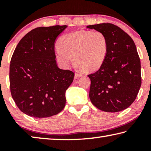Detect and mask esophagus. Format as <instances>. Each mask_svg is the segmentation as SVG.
Wrapping results in <instances>:
<instances>
[{"instance_id": "1", "label": "esophagus", "mask_w": 151, "mask_h": 151, "mask_svg": "<svg viewBox=\"0 0 151 151\" xmlns=\"http://www.w3.org/2000/svg\"><path fill=\"white\" fill-rule=\"evenodd\" d=\"M83 76V75H82V74H81V73H79V72H76V73H75V78L81 77V76Z\"/></svg>"}]
</instances>
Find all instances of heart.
Returning a JSON list of instances; mask_svg holds the SVG:
<instances>
[{"instance_id": "b5f03b06", "label": "heart", "mask_w": 151, "mask_h": 151, "mask_svg": "<svg viewBox=\"0 0 151 151\" xmlns=\"http://www.w3.org/2000/svg\"><path fill=\"white\" fill-rule=\"evenodd\" d=\"M55 50L60 65L67 68L73 62L88 72L100 68L108 55L109 42L106 35L99 30H77L65 35Z\"/></svg>"}]
</instances>
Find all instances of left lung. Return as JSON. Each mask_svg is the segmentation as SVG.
<instances>
[{
	"label": "left lung",
	"instance_id": "obj_1",
	"mask_svg": "<svg viewBox=\"0 0 151 151\" xmlns=\"http://www.w3.org/2000/svg\"><path fill=\"white\" fill-rule=\"evenodd\" d=\"M86 28L103 32L109 42L108 55L103 66L88 75L89 97L97 109L116 112L133 103L141 85L140 60L132 38L111 23L88 25Z\"/></svg>",
	"mask_w": 151,
	"mask_h": 151
}]
</instances>
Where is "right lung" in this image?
<instances>
[{
	"mask_svg": "<svg viewBox=\"0 0 151 151\" xmlns=\"http://www.w3.org/2000/svg\"><path fill=\"white\" fill-rule=\"evenodd\" d=\"M66 25L38 27L20 40L10 65V88L20 111L35 118L52 116L66 104L75 74L58 67L55 40Z\"/></svg>",
	"mask_w": 151,
	"mask_h": 151,
	"instance_id": "right-lung-1",
	"label": "right lung"
}]
</instances>
